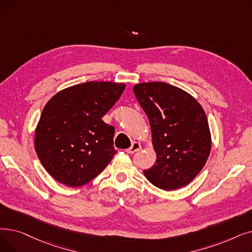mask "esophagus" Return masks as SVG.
<instances>
[{
    "instance_id": "34e87169",
    "label": "esophagus",
    "mask_w": 252,
    "mask_h": 252,
    "mask_svg": "<svg viewBox=\"0 0 252 252\" xmlns=\"http://www.w3.org/2000/svg\"><path fill=\"white\" fill-rule=\"evenodd\" d=\"M141 149V144L139 143V142H134V143L132 144V146H130L129 148H127L126 151L127 153H135L137 151H139Z\"/></svg>"
}]
</instances>
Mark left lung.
I'll use <instances>...</instances> for the list:
<instances>
[{"mask_svg":"<svg viewBox=\"0 0 252 252\" xmlns=\"http://www.w3.org/2000/svg\"><path fill=\"white\" fill-rule=\"evenodd\" d=\"M134 94L151 128L156 163L144 171L155 187L175 190L189 184L211 151V133L201 104L185 91L165 82H144Z\"/></svg>","mask_w":252,"mask_h":252,"instance_id":"obj_1","label":"left lung"}]
</instances>
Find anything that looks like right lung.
<instances>
[{
    "instance_id": "obj_1",
    "label": "right lung",
    "mask_w": 252,
    "mask_h": 252,
    "mask_svg": "<svg viewBox=\"0 0 252 252\" xmlns=\"http://www.w3.org/2000/svg\"><path fill=\"white\" fill-rule=\"evenodd\" d=\"M125 83L90 81L67 87L46 103L35 130V150L50 176L77 188L111 161L115 129L102 117L118 101Z\"/></svg>"
}]
</instances>
